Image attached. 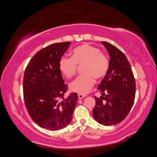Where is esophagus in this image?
<instances>
[{"instance_id": "obj_1", "label": "esophagus", "mask_w": 157, "mask_h": 157, "mask_svg": "<svg viewBox=\"0 0 157 157\" xmlns=\"http://www.w3.org/2000/svg\"><path fill=\"white\" fill-rule=\"evenodd\" d=\"M85 97H86L85 94H78V98L79 99H83L84 98H85Z\"/></svg>"}]
</instances>
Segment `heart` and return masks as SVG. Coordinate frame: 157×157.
<instances>
[{
    "label": "heart",
    "mask_w": 157,
    "mask_h": 157,
    "mask_svg": "<svg viewBox=\"0 0 157 157\" xmlns=\"http://www.w3.org/2000/svg\"><path fill=\"white\" fill-rule=\"evenodd\" d=\"M83 65L84 74L78 76L69 85L72 92L87 94L95 82L107 74L109 60L101 50L94 46L84 44L75 48L72 57H63L59 59V68L65 78H70L75 74L78 65Z\"/></svg>",
    "instance_id": "heart-1"
}]
</instances>
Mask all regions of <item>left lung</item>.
<instances>
[{"mask_svg": "<svg viewBox=\"0 0 157 157\" xmlns=\"http://www.w3.org/2000/svg\"><path fill=\"white\" fill-rule=\"evenodd\" d=\"M101 43L109 52L110 59L107 74L98 87L101 96L94 97L93 117L101 124L116 125L124 120L132 109L135 98V79L125 55L107 42Z\"/></svg>", "mask_w": 157, "mask_h": 157, "instance_id": "8db88e82", "label": "left lung"}]
</instances>
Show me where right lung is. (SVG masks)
Listing matches in <instances>:
<instances>
[{"label": "right lung", "instance_id": "1", "mask_svg": "<svg viewBox=\"0 0 157 157\" xmlns=\"http://www.w3.org/2000/svg\"><path fill=\"white\" fill-rule=\"evenodd\" d=\"M71 43L52 44L39 50L26 67L23 96L30 117L37 125L56 131L71 122L78 97L75 92L64 98V84L59 62Z\"/></svg>", "mask_w": 157, "mask_h": 157}]
</instances>
